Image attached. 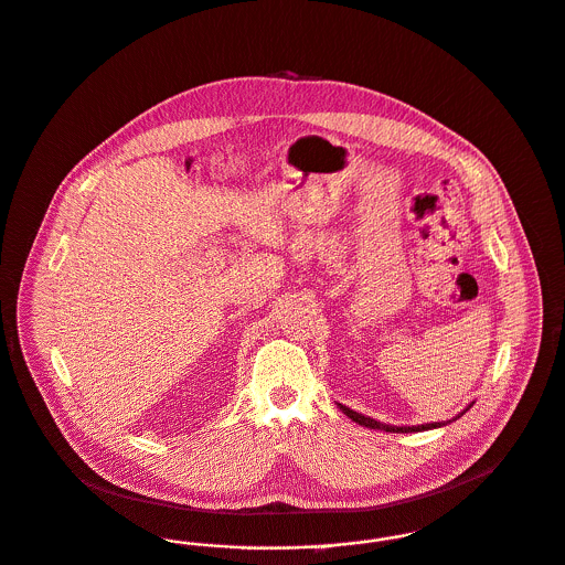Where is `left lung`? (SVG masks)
<instances>
[{
	"mask_svg": "<svg viewBox=\"0 0 565 565\" xmlns=\"http://www.w3.org/2000/svg\"><path fill=\"white\" fill-rule=\"evenodd\" d=\"M475 405V401L461 412V414H457L452 420H457V418H461L470 407ZM338 407L342 409V414H347L353 423H358V425H362V427H369V429H381V431H387V434H416V431H429V429H439V427H446V425H450L452 420H441V423H427V425H414V427H394V425H385V423H376L375 418H371V416H364V414H360V412H353L351 407H347V405H342V403H338Z\"/></svg>",
	"mask_w": 565,
	"mask_h": 565,
	"instance_id": "1",
	"label": "left lung"
}]
</instances>
